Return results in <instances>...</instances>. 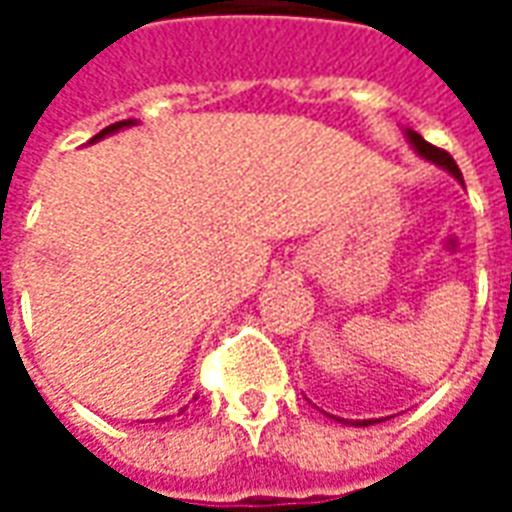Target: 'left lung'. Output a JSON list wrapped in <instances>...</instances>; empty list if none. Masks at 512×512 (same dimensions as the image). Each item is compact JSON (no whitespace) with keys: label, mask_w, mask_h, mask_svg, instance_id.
Masks as SVG:
<instances>
[{"label":"left lung","mask_w":512,"mask_h":512,"mask_svg":"<svg viewBox=\"0 0 512 512\" xmlns=\"http://www.w3.org/2000/svg\"><path fill=\"white\" fill-rule=\"evenodd\" d=\"M406 136H408V142L414 145V150H417L419 156L428 158V161H433V164H439L441 169H447V172H450L452 178H458L463 183L461 169H458V164L452 161V156H450V153H447V150H441V147L425 142V139H422V136H419L417 131H411V128H408V131H406ZM329 417H332V414H329ZM334 419H337V422H345V425H356V428H367V425H373V422H378V419H356V422H348V419H340V417H334Z\"/></svg>","instance_id":"obj_1"}]
</instances>
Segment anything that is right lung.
<instances>
[{"mask_svg": "<svg viewBox=\"0 0 512 512\" xmlns=\"http://www.w3.org/2000/svg\"><path fill=\"white\" fill-rule=\"evenodd\" d=\"M136 120H120V123H112V126H106L101 134H95L90 142H98V139H104L106 134H115V131H120V128H128V126H134Z\"/></svg>", "mask_w": 512, "mask_h": 512, "instance_id": "right-lung-1", "label": "right lung"}]
</instances>
